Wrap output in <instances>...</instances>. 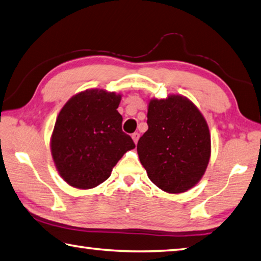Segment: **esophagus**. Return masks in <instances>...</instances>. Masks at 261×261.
<instances>
[{
    "label": "esophagus",
    "mask_w": 261,
    "mask_h": 261,
    "mask_svg": "<svg viewBox=\"0 0 261 261\" xmlns=\"http://www.w3.org/2000/svg\"><path fill=\"white\" fill-rule=\"evenodd\" d=\"M139 137H140V135L138 134V132H135V134H132V139H134L135 144L138 143V140H139Z\"/></svg>",
    "instance_id": "1"
}]
</instances>
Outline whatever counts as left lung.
Here are the masks:
<instances>
[{
  "label": "left lung",
  "instance_id": "left-lung-1",
  "mask_svg": "<svg viewBox=\"0 0 261 261\" xmlns=\"http://www.w3.org/2000/svg\"><path fill=\"white\" fill-rule=\"evenodd\" d=\"M147 130L137 145L150 181L170 194L187 192L204 174L211 155L207 123L188 98L150 99Z\"/></svg>",
  "mask_w": 261,
  "mask_h": 261
}]
</instances>
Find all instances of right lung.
<instances>
[{
    "mask_svg": "<svg viewBox=\"0 0 261 261\" xmlns=\"http://www.w3.org/2000/svg\"><path fill=\"white\" fill-rule=\"evenodd\" d=\"M121 94L102 89L79 92L57 116L50 147L56 169L70 186L90 189L110 178L136 145L122 131Z\"/></svg>",
    "mask_w": 261,
    "mask_h": 261,
    "instance_id": "obj_1",
    "label": "right lung"
}]
</instances>
